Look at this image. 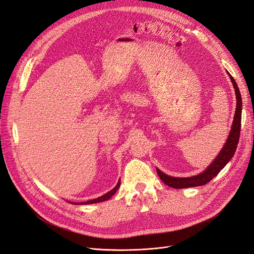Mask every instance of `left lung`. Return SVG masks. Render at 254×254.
I'll return each instance as SVG.
<instances>
[{
  "instance_id": "left-lung-1",
  "label": "left lung",
  "mask_w": 254,
  "mask_h": 254,
  "mask_svg": "<svg viewBox=\"0 0 254 254\" xmlns=\"http://www.w3.org/2000/svg\"><path fill=\"white\" fill-rule=\"evenodd\" d=\"M229 77L233 84V87H235V90H236L237 108H236L235 118H233V123L231 126L230 133L226 140L225 146L223 147L219 155L216 157L214 161L211 162L210 166L203 172V173H201L197 176L186 177V178L171 177L162 173L160 170L156 169L159 178L161 179L162 182H165L167 186L174 189H186V188L204 186L212 178L216 177L219 174V172L227 165V162L232 158L233 155H235V152L237 150V146L239 144V139H240L241 120H242V97L235 79H233V77L230 74H229Z\"/></svg>"
}]
</instances>
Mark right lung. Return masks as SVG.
<instances>
[{"label":"right lung","mask_w":254,"mask_h":254,"mask_svg":"<svg viewBox=\"0 0 254 254\" xmlns=\"http://www.w3.org/2000/svg\"><path fill=\"white\" fill-rule=\"evenodd\" d=\"M120 185H121V182H120V180H119L118 185H117L113 190H111L110 191L106 192L105 195L101 196V197H99V198H96V199H93V200H88V201H86V202H80V203H75V204H92V203H99V202L106 201V200H108L109 198H111V197H113V196L116 194V191H117L118 189L120 188Z\"/></svg>","instance_id":"obj_1"}]
</instances>
